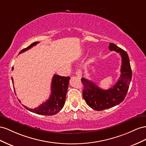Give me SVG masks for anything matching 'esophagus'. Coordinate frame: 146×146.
Here are the masks:
<instances>
[{
	"label": "esophagus",
	"instance_id": "1",
	"mask_svg": "<svg viewBox=\"0 0 146 146\" xmlns=\"http://www.w3.org/2000/svg\"><path fill=\"white\" fill-rule=\"evenodd\" d=\"M76 74L77 77H78L79 78H81L82 77V72L81 70H77L76 72Z\"/></svg>",
	"mask_w": 146,
	"mask_h": 146
}]
</instances>
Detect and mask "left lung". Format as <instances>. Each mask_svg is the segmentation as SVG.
<instances>
[{"mask_svg": "<svg viewBox=\"0 0 146 146\" xmlns=\"http://www.w3.org/2000/svg\"><path fill=\"white\" fill-rule=\"evenodd\" d=\"M109 49L119 53L122 57L120 76L117 82L110 89L105 90L84 78L81 79L84 89L83 98L87 105L96 111L109 109L119 105L126 97L132 77V71L127 53L114 43H110Z\"/></svg>", "mask_w": 146, "mask_h": 146, "instance_id": "obj_1", "label": "left lung"}]
</instances>
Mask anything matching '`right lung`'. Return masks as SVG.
Wrapping results in <instances>:
<instances>
[{
	"instance_id": "add662e5",
	"label": "right lung",
	"mask_w": 146,
	"mask_h": 146,
	"mask_svg": "<svg viewBox=\"0 0 146 146\" xmlns=\"http://www.w3.org/2000/svg\"><path fill=\"white\" fill-rule=\"evenodd\" d=\"M38 43V41L34 42L27 48L22 49L19 54L23 53L31 49ZM12 70H13V67H12ZM70 79V77L69 76L64 77L58 75V74H54L51 82V94L48 100L34 109H31L23 105L24 107L29 111L41 115H52L58 113L63 108L65 105L66 94L68 90ZM11 80L12 82L13 83V78H11ZM19 102H21L19 101Z\"/></svg>"
}]
</instances>
